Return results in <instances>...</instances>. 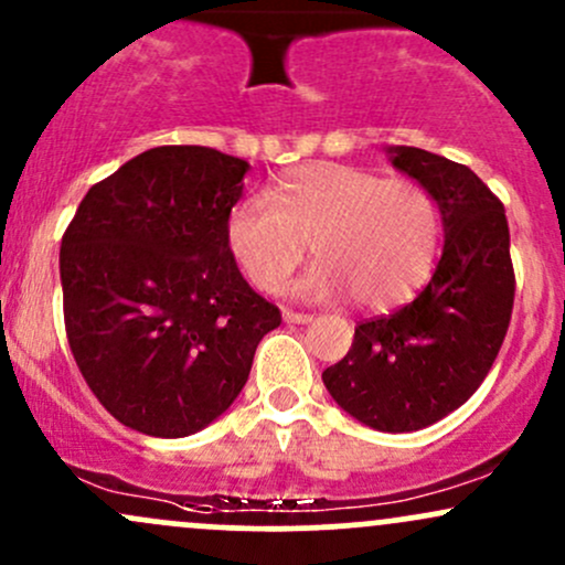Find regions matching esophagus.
I'll use <instances>...</instances> for the list:
<instances>
[{
  "label": "esophagus",
  "instance_id": "obj_1",
  "mask_svg": "<svg viewBox=\"0 0 565 565\" xmlns=\"http://www.w3.org/2000/svg\"><path fill=\"white\" fill-rule=\"evenodd\" d=\"M311 313H300V311H289V308H284V322L289 324H308L311 322Z\"/></svg>",
  "mask_w": 565,
  "mask_h": 565
}]
</instances>
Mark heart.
Returning <instances> with one entry per match:
<instances>
[{"mask_svg": "<svg viewBox=\"0 0 565 565\" xmlns=\"http://www.w3.org/2000/svg\"><path fill=\"white\" fill-rule=\"evenodd\" d=\"M230 254L248 281L278 292L306 259L319 265L298 284L313 300L352 295L362 308L412 298L430 273L441 237V211L430 189L412 178H382L338 162L287 170L265 198L227 213Z\"/></svg>", "mask_w": 565, "mask_h": 565, "instance_id": "1", "label": "heart"}]
</instances>
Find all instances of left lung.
I'll return each instance as SVG.
<instances>
[{"mask_svg":"<svg viewBox=\"0 0 565 565\" xmlns=\"http://www.w3.org/2000/svg\"><path fill=\"white\" fill-rule=\"evenodd\" d=\"M387 153L436 198L444 252L417 298L354 328L352 349L322 382L362 425L412 433L460 408L490 373L512 319L514 267L503 203L482 178L423 148Z\"/></svg>","mask_w":565,"mask_h":565,"instance_id":"left-lung-1","label":"left lung"}]
</instances>
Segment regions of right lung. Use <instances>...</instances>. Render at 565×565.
I'll return each mask as SVG.
<instances>
[{
	"label": "right lung",
	"instance_id": "add662e5",
	"mask_svg": "<svg viewBox=\"0 0 565 565\" xmlns=\"http://www.w3.org/2000/svg\"><path fill=\"white\" fill-rule=\"evenodd\" d=\"M246 170L216 148H148L88 189L62 237L73 358L97 401L146 436L222 417L281 324L224 235Z\"/></svg>",
	"mask_w": 565,
	"mask_h": 565
}]
</instances>
